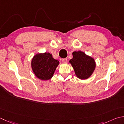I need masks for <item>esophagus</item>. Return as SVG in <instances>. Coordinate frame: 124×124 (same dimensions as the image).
Returning a JSON list of instances; mask_svg holds the SVG:
<instances>
[{"mask_svg":"<svg viewBox=\"0 0 124 124\" xmlns=\"http://www.w3.org/2000/svg\"><path fill=\"white\" fill-rule=\"evenodd\" d=\"M62 62L64 63H67L68 62V60L66 58H64V59H62Z\"/></svg>","mask_w":124,"mask_h":124,"instance_id":"34e87169","label":"esophagus"}]
</instances>
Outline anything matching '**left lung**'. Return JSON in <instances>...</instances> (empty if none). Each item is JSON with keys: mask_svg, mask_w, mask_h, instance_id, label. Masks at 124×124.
<instances>
[{"mask_svg": "<svg viewBox=\"0 0 124 124\" xmlns=\"http://www.w3.org/2000/svg\"><path fill=\"white\" fill-rule=\"evenodd\" d=\"M72 55L73 57L69 62L73 67L77 77L81 79L89 78L96 67L94 59L81 51L74 52Z\"/></svg>", "mask_w": 124, "mask_h": 124, "instance_id": "obj_1", "label": "left lung"}]
</instances>
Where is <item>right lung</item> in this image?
Returning <instances> with one entry per match:
<instances>
[{
  "label": "right lung",
  "mask_w": 124,
  "mask_h": 124,
  "mask_svg": "<svg viewBox=\"0 0 124 124\" xmlns=\"http://www.w3.org/2000/svg\"><path fill=\"white\" fill-rule=\"evenodd\" d=\"M59 64L49 53L38 54L31 60V68L35 76L41 80L50 79Z\"/></svg>",
  "instance_id": "add662e5"
}]
</instances>
